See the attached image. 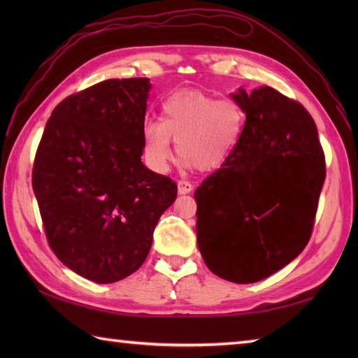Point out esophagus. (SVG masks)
Segmentation results:
<instances>
[{
  "label": "esophagus",
  "instance_id": "1",
  "mask_svg": "<svg viewBox=\"0 0 358 358\" xmlns=\"http://www.w3.org/2000/svg\"><path fill=\"white\" fill-rule=\"evenodd\" d=\"M177 186H178V192L180 194H189L194 189V186L189 183V181H185V180H180L178 183H177Z\"/></svg>",
  "mask_w": 358,
  "mask_h": 358
}]
</instances>
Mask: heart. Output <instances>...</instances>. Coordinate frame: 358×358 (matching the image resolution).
Segmentation results:
<instances>
[{
	"label": "heart",
	"instance_id": "heart-1",
	"mask_svg": "<svg viewBox=\"0 0 358 358\" xmlns=\"http://www.w3.org/2000/svg\"><path fill=\"white\" fill-rule=\"evenodd\" d=\"M246 113L238 101L200 90L167 96L159 121L149 120L141 131L143 157L152 171L164 173L172 157L171 140L186 166L214 171L226 164L237 148Z\"/></svg>",
	"mask_w": 358,
	"mask_h": 358
}]
</instances>
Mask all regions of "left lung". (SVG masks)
<instances>
[{
    "label": "left lung",
    "instance_id": "left-lung-1",
    "mask_svg": "<svg viewBox=\"0 0 358 358\" xmlns=\"http://www.w3.org/2000/svg\"><path fill=\"white\" fill-rule=\"evenodd\" d=\"M246 113L237 148L196 189V243L208 268L255 283L310 238L324 183L317 126L299 101L262 86L232 94Z\"/></svg>",
    "mask_w": 358,
    "mask_h": 358
}]
</instances>
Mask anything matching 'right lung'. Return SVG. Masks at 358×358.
Instances as JSON below:
<instances>
[{"instance_id":"obj_1","label":"right lung","mask_w":358,"mask_h":358,"mask_svg":"<svg viewBox=\"0 0 358 358\" xmlns=\"http://www.w3.org/2000/svg\"><path fill=\"white\" fill-rule=\"evenodd\" d=\"M148 78L106 80L64 98L36 149L32 187L53 254L95 283L131 275L177 199L141 163Z\"/></svg>"}]
</instances>
